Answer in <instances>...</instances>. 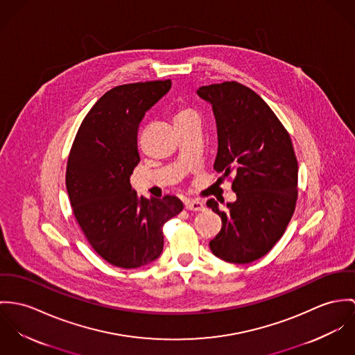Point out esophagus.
I'll use <instances>...</instances> for the list:
<instances>
[{
	"label": "esophagus",
	"instance_id": "1",
	"mask_svg": "<svg viewBox=\"0 0 355 355\" xmlns=\"http://www.w3.org/2000/svg\"><path fill=\"white\" fill-rule=\"evenodd\" d=\"M184 204H185V208L188 211H201V209H204V202L195 200V198H188V200H185Z\"/></svg>",
	"mask_w": 355,
	"mask_h": 355
}]
</instances>
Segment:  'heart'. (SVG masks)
<instances>
[{
  "mask_svg": "<svg viewBox=\"0 0 355 355\" xmlns=\"http://www.w3.org/2000/svg\"><path fill=\"white\" fill-rule=\"evenodd\" d=\"M197 112L192 107H188V106H184V107H180V110L177 112L175 114V122H180V121H187V119H197Z\"/></svg>",
  "mask_w": 355,
  "mask_h": 355,
  "instance_id": "b5f03b06",
  "label": "heart"
}]
</instances>
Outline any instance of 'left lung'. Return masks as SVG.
Wrapping results in <instances>:
<instances>
[{
	"instance_id": "1",
	"label": "left lung",
	"mask_w": 355,
	"mask_h": 355,
	"mask_svg": "<svg viewBox=\"0 0 355 355\" xmlns=\"http://www.w3.org/2000/svg\"><path fill=\"white\" fill-rule=\"evenodd\" d=\"M197 95L212 106L216 121L214 168L234 174L236 195L227 211L215 198L207 201L222 219L209 249L227 263L248 264L272 249L294 214L298 163L291 139L270 106L236 81L202 85Z\"/></svg>"
}]
</instances>
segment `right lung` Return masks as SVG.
<instances>
[{
	"label": "right lung",
	"mask_w": 355,
	"mask_h": 355,
	"mask_svg": "<svg viewBox=\"0 0 355 355\" xmlns=\"http://www.w3.org/2000/svg\"><path fill=\"white\" fill-rule=\"evenodd\" d=\"M170 88V80H159L107 91L83 119L68 158L73 215L95 252L119 268L157 260L163 250L162 226L184 208L175 196L139 197L129 181L140 162L139 125Z\"/></svg>",
	"instance_id": "right-lung-1"
}]
</instances>
